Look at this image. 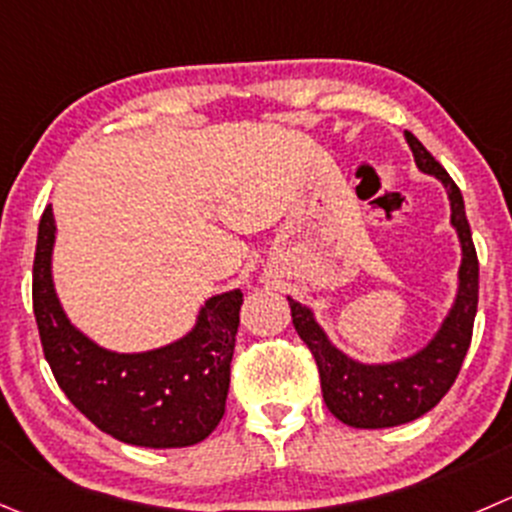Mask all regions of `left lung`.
<instances>
[{"mask_svg":"<svg viewBox=\"0 0 512 512\" xmlns=\"http://www.w3.org/2000/svg\"><path fill=\"white\" fill-rule=\"evenodd\" d=\"M405 140L413 150L415 165L428 175L438 177L448 190L450 212H453L450 222L458 230L460 247H463L458 297L450 315L440 325L438 335L413 357L388 362V365H362V362L350 360L345 352H340L327 340L322 327L312 317L310 307L287 297L292 325L317 362L327 410L352 428H395L433 410L453 388L455 377L463 367L465 352L473 340V322L478 312V252H475L468 217H465L463 195L453 177L443 170V165L420 145L418 137L405 132Z\"/></svg>","mask_w":512,"mask_h":512,"instance_id":"left-lung-1","label":"left lung"}]
</instances>
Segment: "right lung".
Listing matches in <instances>:
<instances>
[{"label": "right lung", "mask_w": 512, "mask_h": 512, "mask_svg": "<svg viewBox=\"0 0 512 512\" xmlns=\"http://www.w3.org/2000/svg\"><path fill=\"white\" fill-rule=\"evenodd\" d=\"M54 215L39 220L32 305L44 357L69 403L102 433L140 448H187L225 415L242 292L210 297L182 340L150 352L104 350L64 315L52 282Z\"/></svg>", "instance_id": "right-lung-1"}]
</instances>
